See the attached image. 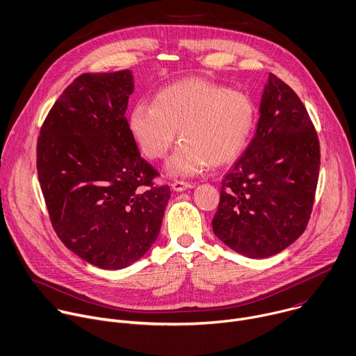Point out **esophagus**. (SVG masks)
I'll use <instances>...</instances> for the list:
<instances>
[{
  "instance_id": "1",
  "label": "esophagus",
  "mask_w": 356,
  "mask_h": 356,
  "mask_svg": "<svg viewBox=\"0 0 356 356\" xmlns=\"http://www.w3.org/2000/svg\"><path fill=\"white\" fill-rule=\"evenodd\" d=\"M193 187V184L191 183H187V181H183V180H176V181H173L172 183V188L175 190V191H184V190H187V188H191Z\"/></svg>"
}]
</instances>
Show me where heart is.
Returning <instances> with one entry per match:
<instances>
[{
	"mask_svg": "<svg viewBox=\"0 0 356 356\" xmlns=\"http://www.w3.org/2000/svg\"><path fill=\"white\" fill-rule=\"evenodd\" d=\"M254 123L256 107L246 93L188 78L161 89L152 104H136L129 130L149 159L165 158L179 131L181 144L166 170L176 177H191L211 163L225 165L238 158Z\"/></svg>",
	"mask_w": 356,
	"mask_h": 356,
	"instance_id": "obj_1",
	"label": "heart"
}]
</instances>
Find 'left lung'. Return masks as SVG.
<instances>
[{
	"instance_id": "left-lung-1",
	"label": "left lung",
	"mask_w": 356,
	"mask_h": 356,
	"mask_svg": "<svg viewBox=\"0 0 356 356\" xmlns=\"http://www.w3.org/2000/svg\"><path fill=\"white\" fill-rule=\"evenodd\" d=\"M318 169V138L306 107L270 74L256 134L222 180L215 236L249 259L282 252L307 226Z\"/></svg>"
}]
</instances>
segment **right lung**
<instances>
[{
  "mask_svg": "<svg viewBox=\"0 0 356 356\" xmlns=\"http://www.w3.org/2000/svg\"><path fill=\"white\" fill-rule=\"evenodd\" d=\"M130 70L82 74L60 95L38 140V176L51 225L78 257L103 270L138 261L161 232L169 186L141 158L126 110Z\"/></svg>",
  "mask_w": 356,
  "mask_h": 356,
  "instance_id": "right-lung-1",
  "label": "right lung"
}]
</instances>
